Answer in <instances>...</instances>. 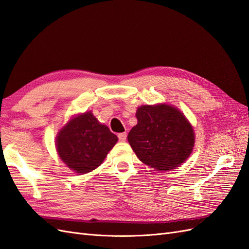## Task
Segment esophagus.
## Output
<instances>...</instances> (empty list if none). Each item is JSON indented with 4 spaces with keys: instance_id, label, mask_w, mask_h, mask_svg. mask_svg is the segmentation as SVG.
I'll use <instances>...</instances> for the list:
<instances>
[{
    "instance_id": "34e87169",
    "label": "esophagus",
    "mask_w": 249,
    "mask_h": 249,
    "mask_svg": "<svg viewBox=\"0 0 249 249\" xmlns=\"http://www.w3.org/2000/svg\"><path fill=\"white\" fill-rule=\"evenodd\" d=\"M118 138H119V141H121V142H125V141H126V138H127V134H126L125 132L119 133V134H118Z\"/></svg>"
}]
</instances>
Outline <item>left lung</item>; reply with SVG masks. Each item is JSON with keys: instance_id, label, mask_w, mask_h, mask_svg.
<instances>
[{"instance_id": "obj_1", "label": "left lung", "mask_w": 249, "mask_h": 249, "mask_svg": "<svg viewBox=\"0 0 249 249\" xmlns=\"http://www.w3.org/2000/svg\"><path fill=\"white\" fill-rule=\"evenodd\" d=\"M128 142L141 161L156 171H167L184 162L193 150V127L178 109L169 104L143 105Z\"/></svg>"}]
</instances>
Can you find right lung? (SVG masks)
I'll use <instances>...</instances> for the list:
<instances>
[{"mask_svg":"<svg viewBox=\"0 0 249 249\" xmlns=\"http://www.w3.org/2000/svg\"><path fill=\"white\" fill-rule=\"evenodd\" d=\"M118 142L106 125L91 113H80L62 127L56 137L60 160L78 174H85L100 166Z\"/></svg>","mask_w":249,"mask_h":249,"instance_id":"1","label":"right lung"}]
</instances>
